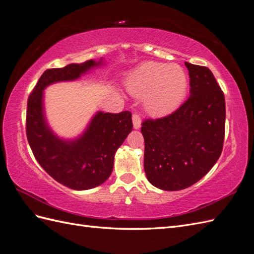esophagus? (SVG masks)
I'll return each mask as SVG.
<instances>
[{"label":"esophagus","mask_w":254,"mask_h":254,"mask_svg":"<svg viewBox=\"0 0 254 254\" xmlns=\"http://www.w3.org/2000/svg\"><path fill=\"white\" fill-rule=\"evenodd\" d=\"M132 124L134 129H139L141 127V118H140V115L138 113H133L132 114Z\"/></svg>","instance_id":"esophagus-1"}]
</instances>
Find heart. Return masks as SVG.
Masks as SVG:
<instances>
[{
  "label": "heart",
  "mask_w": 254,
  "mask_h": 254,
  "mask_svg": "<svg viewBox=\"0 0 254 254\" xmlns=\"http://www.w3.org/2000/svg\"><path fill=\"white\" fill-rule=\"evenodd\" d=\"M128 92L145 97V105L153 114H165L183 102L187 92L186 72L178 65L146 62L127 78Z\"/></svg>",
  "instance_id": "b5f03b06"
}]
</instances>
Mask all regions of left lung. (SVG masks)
<instances>
[{"label":"left lung","instance_id":"8db88e82","mask_svg":"<svg viewBox=\"0 0 254 254\" xmlns=\"http://www.w3.org/2000/svg\"><path fill=\"white\" fill-rule=\"evenodd\" d=\"M185 65L190 97L171 114L141 124L146 178L167 191L199 182L217 162L224 144L226 106L222 89L207 67Z\"/></svg>","mask_w":254,"mask_h":254}]
</instances>
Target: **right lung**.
<instances>
[{"instance_id": "right-lung-1", "label": "right lung", "mask_w": 254, "mask_h": 254, "mask_svg": "<svg viewBox=\"0 0 254 254\" xmlns=\"http://www.w3.org/2000/svg\"><path fill=\"white\" fill-rule=\"evenodd\" d=\"M99 64L89 60L47 69L28 97L26 133L33 155L51 177L75 190L94 188L110 177L115 152L132 130L131 113L99 112L79 139L65 142L51 132L44 121L42 90L56 81L77 79Z\"/></svg>"}]
</instances>
